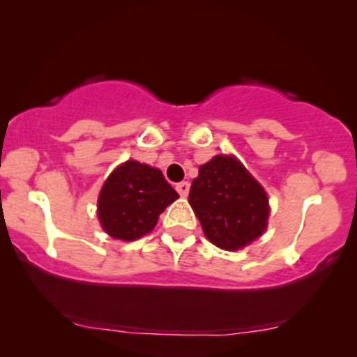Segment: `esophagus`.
Wrapping results in <instances>:
<instances>
[{"mask_svg": "<svg viewBox=\"0 0 357 357\" xmlns=\"http://www.w3.org/2000/svg\"><path fill=\"white\" fill-rule=\"evenodd\" d=\"M176 190H178L179 195L186 197V195H188V192H190V183L188 181L178 183V185H176Z\"/></svg>", "mask_w": 357, "mask_h": 357, "instance_id": "34e87169", "label": "esophagus"}]
</instances>
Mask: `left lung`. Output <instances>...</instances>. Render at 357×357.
<instances>
[{"instance_id":"left-lung-1","label":"left lung","mask_w":357,"mask_h":357,"mask_svg":"<svg viewBox=\"0 0 357 357\" xmlns=\"http://www.w3.org/2000/svg\"><path fill=\"white\" fill-rule=\"evenodd\" d=\"M205 236L222 250H238L264 233L269 202L238 158L215 155L200 165L188 197Z\"/></svg>"}]
</instances>
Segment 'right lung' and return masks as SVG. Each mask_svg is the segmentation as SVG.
Returning <instances> with one entry per match:
<instances>
[{
  "label": "right lung",
  "mask_w": 357,
  "mask_h": 357,
  "mask_svg": "<svg viewBox=\"0 0 357 357\" xmlns=\"http://www.w3.org/2000/svg\"><path fill=\"white\" fill-rule=\"evenodd\" d=\"M178 197L160 169L128 160L103 183L98 219L112 238L132 242L152 231L158 215Z\"/></svg>",
  "instance_id": "1"
}]
</instances>
